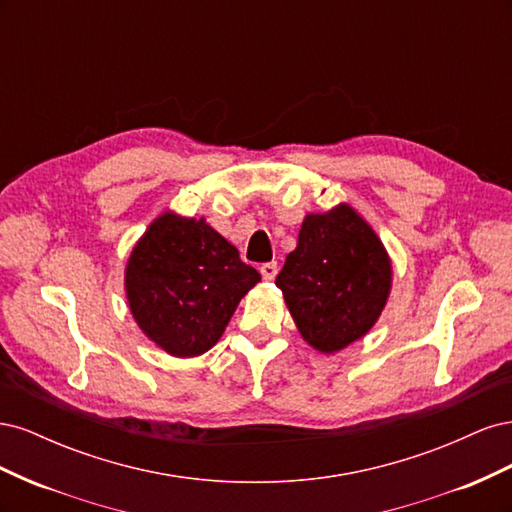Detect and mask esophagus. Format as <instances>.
<instances>
[{
  "label": "esophagus",
  "mask_w": 512,
  "mask_h": 512,
  "mask_svg": "<svg viewBox=\"0 0 512 512\" xmlns=\"http://www.w3.org/2000/svg\"><path fill=\"white\" fill-rule=\"evenodd\" d=\"M260 275H262V280H267V282L275 280V275H277V262H265V265L260 267Z\"/></svg>",
  "instance_id": "obj_1"
}]
</instances>
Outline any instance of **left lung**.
<instances>
[{
  "mask_svg": "<svg viewBox=\"0 0 512 512\" xmlns=\"http://www.w3.org/2000/svg\"><path fill=\"white\" fill-rule=\"evenodd\" d=\"M391 282V258L374 228L342 203L305 215L275 286L305 342L333 354L374 327Z\"/></svg>",
  "mask_w": 512,
  "mask_h": 512,
  "instance_id": "left-lung-1",
  "label": "left lung"
}]
</instances>
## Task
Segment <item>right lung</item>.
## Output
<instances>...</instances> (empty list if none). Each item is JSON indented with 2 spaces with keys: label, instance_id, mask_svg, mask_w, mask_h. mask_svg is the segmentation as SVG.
I'll list each match as a JSON object with an SVG mask.
<instances>
[{
  "label": "right lung",
  "instance_id": "add662e5",
  "mask_svg": "<svg viewBox=\"0 0 512 512\" xmlns=\"http://www.w3.org/2000/svg\"><path fill=\"white\" fill-rule=\"evenodd\" d=\"M258 282L260 273L205 218H181L173 211L147 226L126 267V297L136 324L179 359L218 344L239 301Z\"/></svg>",
  "mask_w": 512,
  "mask_h": 512
}]
</instances>
